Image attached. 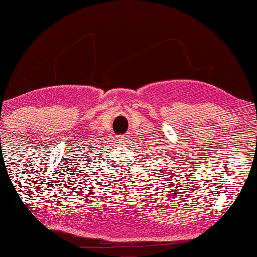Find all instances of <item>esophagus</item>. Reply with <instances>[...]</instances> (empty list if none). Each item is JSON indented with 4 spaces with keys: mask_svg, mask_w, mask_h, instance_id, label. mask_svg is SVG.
<instances>
[{
    "mask_svg": "<svg viewBox=\"0 0 257 257\" xmlns=\"http://www.w3.org/2000/svg\"><path fill=\"white\" fill-rule=\"evenodd\" d=\"M128 139V135H121V136H116V141H118V143H124L127 142Z\"/></svg>",
    "mask_w": 257,
    "mask_h": 257,
    "instance_id": "34e87169",
    "label": "esophagus"
}]
</instances>
